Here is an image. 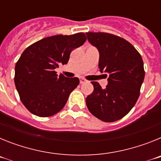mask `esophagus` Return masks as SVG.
<instances>
[{
    "instance_id": "1",
    "label": "esophagus",
    "mask_w": 161,
    "mask_h": 161,
    "mask_svg": "<svg viewBox=\"0 0 161 161\" xmlns=\"http://www.w3.org/2000/svg\"><path fill=\"white\" fill-rule=\"evenodd\" d=\"M87 80H86L85 79H84V78H80V84H85V83H87Z\"/></svg>"
}]
</instances>
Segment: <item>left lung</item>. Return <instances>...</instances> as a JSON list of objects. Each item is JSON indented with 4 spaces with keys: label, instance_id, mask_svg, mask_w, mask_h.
Returning <instances> with one entry per match:
<instances>
[{
    "label": "left lung",
    "instance_id": "8db88e82",
    "mask_svg": "<svg viewBox=\"0 0 161 161\" xmlns=\"http://www.w3.org/2000/svg\"><path fill=\"white\" fill-rule=\"evenodd\" d=\"M86 35L99 52L100 72L109 75L106 89L97 82H91L93 92L86 97V105L89 112L100 120L115 122L127 114L139 98L145 75L143 59L124 38L103 32Z\"/></svg>",
    "mask_w": 161,
    "mask_h": 161
}]
</instances>
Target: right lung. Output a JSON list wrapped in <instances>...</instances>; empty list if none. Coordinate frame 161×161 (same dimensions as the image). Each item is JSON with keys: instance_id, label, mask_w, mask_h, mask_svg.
<instances>
[{"instance_id": "right-lung-1", "label": "right lung", "mask_w": 161, "mask_h": 161, "mask_svg": "<svg viewBox=\"0 0 161 161\" xmlns=\"http://www.w3.org/2000/svg\"><path fill=\"white\" fill-rule=\"evenodd\" d=\"M86 41L84 33L54 35L31 44L15 66L14 83L25 108L38 117H50L65 106L77 87V77L58 76L55 69L68 64L71 52Z\"/></svg>"}]
</instances>
